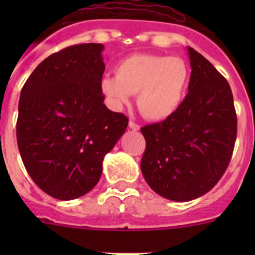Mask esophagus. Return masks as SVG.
Here are the masks:
<instances>
[{
	"mask_svg": "<svg viewBox=\"0 0 255 255\" xmlns=\"http://www.w3.org/2000/svg\"><path fill=\"white\" fill-rule=\"evenodd\" d=\"M129 128L131 130H139V129H140V126H139L136 123H134V121H130V123H129Z\"/></svg>",
	"mask_w": 255,
	"mask_h": 255,
	"instance_id": "obj_1",
	"label": "esophagus"
}]
</instances>
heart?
Instances as JSON below:
<instances>
[{"mask_svg": "<svg viewBox=\"0 0 255 255\" xmlns=\"http://www.w3.org/2000/svg\"><path fill=\"white\" fill-rule=\"evenodd\" d=\"M116 78L106 76L101 89L115 108L128 105L136 94V106L145 119L162 121L180 108L190 82V69L180 57L138 53L121 60Z\"/></svg>", "mask_w": 255, "mask_h": 255, "instance_id": "1", "label": "heart"}]
</instances>
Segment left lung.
Masks as SVG:
<instances>
[{
	"label": "left lung",
	"instance_id": "obj_1",
	"mask_svg": "<svg viewBox=\"0 0 255 255\" xmlns=\"http://www.w3.org/2000/svg\"><path fill=\"white\" fill-rule=\"evenodd\" d=\"M190 82L185 100L161 123L141 128L140 168L148 185L166 199L188 202L208 193L226 171L235 147L238 119L226 79L188 47Z\"/></svg>",
	"mask_w": 255,
	"mask_h": 255
}]
</instances>
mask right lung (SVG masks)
<instances>
[{
  "label": "right lung",
  "mask_w": 255,
  "mask_h": 255,
  "mask_svg": "<svg viewBox=\"0 0 255 255\" xmlns=\"http://www.w3.org/2000/svg\"><path fill=\"white\" fill-rule=\"evenodd\" d=\"M103 44L70 46L35 67L21 89L16 139L22 163L39 189L60 200L83 197L129 119L105 106Z\"/></svg>",
  "instance_id": "obj_1"
}]
</instances>
